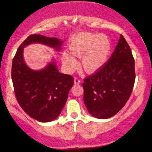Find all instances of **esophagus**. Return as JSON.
Returning <instances> with one entry per match:
<instances>
[{"label":"esophagus","mask_w":152,"mask_h":152,"mask_svg":"<svg viewBox=\"0 0 152 152\" xmlns=\"http://www.w3.org/2000/svg\"><path fill=\"white\" fill-rule=\"evenodd\" d=\"M74 82L75 84H79L81 83V81H80V79L78 78H75Z\"/></svg>","instance_id":"obj_1"}]
</instances>
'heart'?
I'll use <instances>...</instances> for the list:
<instances>
[{"label":"heart","instance_id":"obj_1","mask_svg":"<svg viewBox=\"0 0 152 152\" xmlns=\"http://www.w3.org/2000/svg\"><path fill=\"white\" fill-rule=\"evenodd\" d=\"M69 48L71 53H64L62 55V62L66 71L71 72L77 67L74 55L82 57L81 65L86 72L94 74L107 62L111 44L104 35L82 33L72 38Z\"/></svg>","mask_w":152,"mask_h":152}]
</instances>
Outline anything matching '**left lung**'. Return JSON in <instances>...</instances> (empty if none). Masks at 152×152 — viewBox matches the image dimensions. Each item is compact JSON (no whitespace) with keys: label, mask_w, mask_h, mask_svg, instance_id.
I'll return each instance as SVG.
<instances>
[{"label":"left lung","mask_w":152,"mask_h":152,"mask_svg":"<svg viewBox=\"0 0 152 152\" xmlns=\"http://www.w3.org/2000/svg\"><path fill=\"white\" fill-rule=\"evenodd\" d=\"M83 81V102L94 117L109 118L124 106L133 90L135 69L132 50L122 35L105 65Z\"/></svg>","instance_id":"8db88e82"}]
</instances>
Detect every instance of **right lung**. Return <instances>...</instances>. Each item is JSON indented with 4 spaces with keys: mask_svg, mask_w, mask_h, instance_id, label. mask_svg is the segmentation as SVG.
Here are the masks:
<instances>
[{
    "mask_svg": "<svg viewBox=\"0 0 152 152\" xmlns=\"http://www.w3.org/2000/svg\"><path fill=\"white\" fill-rule=\"evenodd\" d=\"M41 43L61 50L63 41L39 34L29 36L17 50L12 63L11 77L19 105L31 118L49 122L60 115L74 85V78L60 73L55 61L39 71L31 69L24 61L23 48L31 43Z\"/></svg>",
    "mask_w": 152,
    "mask_h": 152,
    "instance_id": "obj_1",
    "label": "right lung"
}]
</instances>
